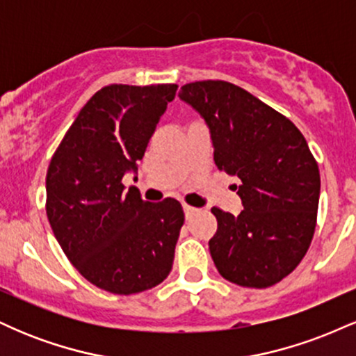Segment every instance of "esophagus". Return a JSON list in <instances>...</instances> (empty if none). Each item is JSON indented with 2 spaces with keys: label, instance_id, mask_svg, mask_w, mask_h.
Here are the masks:
<instances>
[{
  "label": "esophagus",
  "instance_id": "34e87169",
  "mask_svg": "<svg viewBox=\"0 0 356 356\" xmlns=\"http://www.w3.org/2000/svg\"><path fill=\"white\" fill-rule=\"evenodd\" d=\"M195 212H197L195 207H191V206H187V204H184V214H186V219H191Z\"/></svg>",
  "mask_w": 356,
  "mask_h": 356
}]
</instances>
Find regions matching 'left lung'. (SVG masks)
Here are the masks:
<instances>
[{"mask_svg": "<svg viewBox=\"0 0 356 356\" xmlns=\"http://www.w3.org/2000/svg\"><path fill=\"white\" fill-rule=\"evenodd\" d=\"M181 100L209 127L214 162L236 175L244 211L212 207L218 231L209 251L219 275L246 288H268L301 263L316 227L320 170L289 118L238 85L187 83Z\"/></svg>", "mask_w": 356, "mask_h": 356, "instance_id": "1", "label": "left lung"}]
</instances>
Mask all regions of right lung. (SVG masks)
I'll list each match as a JSON object with an SVG mask.
<instances>
[{
	"instance_id": "right-lung-1",
	"label": "right lung",
	"mask_w": 356,
	"mask_h": 356,
	"mask_svg": "<svg viewBox=\"0 0 356 356\" xmlns=\"http://www.w3.org/2000/svg\"><path fill=\"white\" fill-rule=\"evenodd\" d=\"M177 85H108L80 110L47 172V216L61 249L90 283L134 295L169 276L184 224L181 202L125 191Z\"/></svg>"
}]
</instances>
